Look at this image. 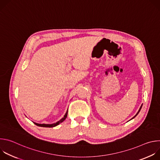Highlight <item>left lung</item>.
<instances>
[{
    "label": "left lung",
    "mask_w": 160,
    "mask_h": 160,
    "mask_svg": "<svg viewBox=\"0 0 160 160\" xmlns=\"http://www.w3.org/2000/svg\"><path fill=\"white\" fill-rule=\"evenodd\" d=\"M142 105H141V108H140V109H139V111H138V113H137V114H136V115H135V116H134V117H133V118H132V119H133V118H135V117H136V116H137V115H138V113H139V111H141V108H142Z\"/></svg>",
    "instance_id": "1"
}]
</instances>
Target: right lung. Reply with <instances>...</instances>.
I'll return each instance as SVG.
<instances>
[{
  "label": "right lung",
  "mask_w": 160,
  "mask_h": 160,
  "mask_svg": "<svg viewBox=\"0 0 160 160\" xmlns=\"http://www.w3.org/2000/svg\"><path fill=\"white\" fill-rule=\"evenodd\" d=\"M67 115H68V111L66 112L65 115L64 116V117H63L61 120H60L59 122H56V123H53V124H39V123H34V122H33V123H34L36 125H37V126H38V127H54L57 126V125H59V123H62V122L66 118Z\"/></svg>",
  "instance_id": "add662e5"
}]
</instances>
